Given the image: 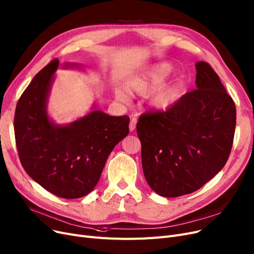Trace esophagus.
<instances>
[{"instance_id":"34e87169","label":"esophagus","mask_w":254,"mask_h":254,"mask_svg":"<svg viewBox=\"0 0 254 254\" xmlns=\"http://www.w3.org/2000/svg\"><path fill=\"white\" fill-rule=\"evenodd\" d=\"M136 123H137V119L133 117V118L131 119V121H130V125H129V129H130V131H133V130L135 129V127H136Z\"/></svg>"}]
</instances>
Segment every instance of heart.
Returning <instances> with one entry per match:
<instances>
[{
  "instance_id": "obj_1",
  "label": "heart",
  "mask_w": 254,
  "mask_h": 254,
  "mask_svg": "<svg viewBox=\"0 0 254 254\" xmlns=\"http://www.w3.org/2000/svg\"><path fill=\"white\" fill-rule=\"evenodd\" d=\"M168 73H170V68H168V66L165 64L160 65L149 71L148 73L132 79L129 83V87L131 90H133L140 95L152 93L160 86L163 79L168 75ZM118 97L126 98V95L123 92H119ZM175 98L176 95L173 89L163 88L154 94L152 103L157 108H167L175 101Z\"/></svg>"
}]
</instances>
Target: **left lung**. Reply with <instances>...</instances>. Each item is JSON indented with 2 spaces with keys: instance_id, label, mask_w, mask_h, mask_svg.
I'll return each mask as SVG.
<instances>
[{
  "instance_id": "1",
  "label": "left lung",
  "mask_w": 254,
  "mask_h": 254,
  "mask_svg": "<svg viewBox=\"0 0 254 254\" xmlns=\"http://www.w3.org/2000/svg\"><path fill=\"white\" fill-rule=\"evenodd\" d=\"M195 68V90L166 111L144 113L136 125L144 178L161 196L198 190L222 170L233 148L235 102L210 64Z\"/></svg>"
}]
</instances>
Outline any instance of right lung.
<instances>
[{
  "label": "right lung",
  "instance_id": "obj_1",
  "mask_svg": "<svg viewBox=\"0 0 254 254\" xmlns=\"http://www.w3.org/2000/svg\"><path fill=\"white\" fill-rule=\"evenodd\" d=\"M59 60L35 75L18 99L14 134L18 157L27 174L53 194L79 198L100 179L116 144L129 133V117L94 111L68 126L54 125L46 99Z\"/></svg>",
  "mask_w": 254,
  "mask_h": 254
}]
</instances>
